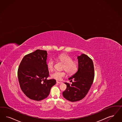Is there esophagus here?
<instances>
[{
	"instance_id": "obj_1",
	"label": "esophagus",
	"mask_w": 122,
	"mask_h": 122,
	"mask_svg": "<svg viewBox=\"0 0 122 122\" xmlns=\"http://www.w3.org/2000/svg\"><path fill=\"white\" fill-rule=\"evenodd\" d=\"M56 83H59V84H61V83H62V82H61V81H56Z\"/></svg>"
}]
</instances>
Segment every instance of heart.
Listing matches in <instances>:
<instances>
[{"mask_svg":"<svg viewBox=\"0 0 122 122\" xmlns=\"http://www.w3.org/2000/svg\"><path fill=\"white\" fill-rule=\"evenodd\" d=\"M57 59L64 63L62 69L70 74L74 73L77 69V64L76 62L73 61L72 58L67 55L62 54L59 55L57 57ZM55 61L53 59H50L47 63L48 68L50 70H53L54 66ZM66 75L65 71H55L51 74V77L55 79L61 80L62 78Z\"/></svg>","mask_w":122,"mask_h":122,"instance_id":"b5f03b06","label":"heart"}]
</instances>
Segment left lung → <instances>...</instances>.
<instances>
[{"label": "left lung", "instance_id": "left-lung-1", "mask_svg": "<svg viewBox=\"0 0 122 122\" xmlns=\"http://www.w3.org/2000/svg\"><path fill=\"white\" fill-rule=\"evenodd\" d=\"M78 67L76 72L68 79L74 80L72 84L65 82L66 89L63 92L64 97L72 102L80 101L87 94L94 78V65L92 60L82 54L77 56Z\"/></svg>", "mask_w": 122, "mask_h": 122}]
</instances>
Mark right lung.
<instances>
[{"mask_svg":"<svg viewBox=\"0 0 122 122\" xmlns=\"http://www.w3.org/2000/svg\"><path fill=\"white\" fill-rule=\"evenodd\" d=\"M46 51L37 50L25 55L18 71V77L21 90L30 99L41 101L46 98L55 79H47L49 76Z\"/></svg>","mask_w":122,"mask_h":122,"instance_id":"add662e5","label":"right lung"}]
</instances>
